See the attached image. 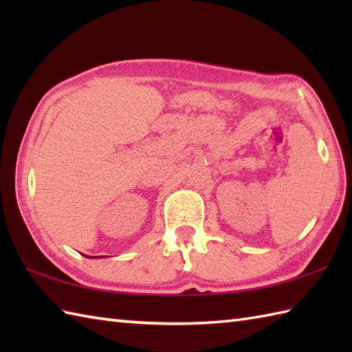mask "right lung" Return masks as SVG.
Instances as JSON below:
<instances>
[{
	"label": "right lung",
	"instance_id": "right-lung-1",
	"mask_svg": "<svg viewBox=\"0 0 352 352\" xmlns=\"http://www.w3.org/2000/svg\"><path fill=\"white\" fill-rule=\"evenodd\" d=\"M86 257H87V256H86ZM101 257H102V256H101ZM89 258H95V257H89Z\"/></svg>",
	"mask_w": 352,
	"mask_h": 352
}]
</instances>
